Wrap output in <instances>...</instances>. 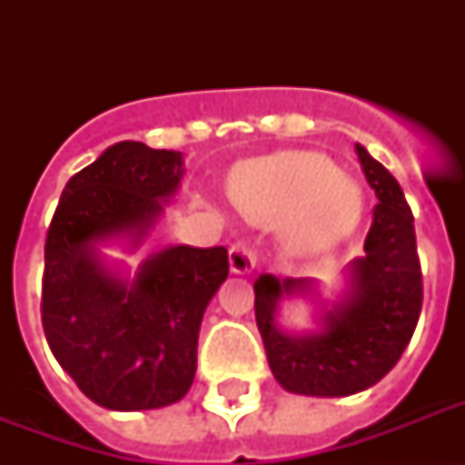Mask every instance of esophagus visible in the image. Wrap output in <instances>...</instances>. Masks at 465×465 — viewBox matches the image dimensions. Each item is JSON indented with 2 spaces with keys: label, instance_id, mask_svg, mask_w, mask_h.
Wrapping results in <instances>:
<instances>
[{
  "label": "esophagus",
  "instance_id": "obj_1",
  "mask_svg": "<svg viewBox=\"0 0 465 465\" xmlns=\"http://www.w3.org/2000/svg\"><path fill=\"white\" fill-rule=\"evenodd\" d=\"M229 265H232V272H236V275H251L255 270L253 246L246 243V241H236L229 248Z\"/></svg>",
  "mask_w": 465,
  "mask_h": 465
}]
</instances>
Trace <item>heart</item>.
Returning <instances> with one entry per match:
<instances>
[{
    "label": "heart",
    "instance_id": "1",
    "mask_svg": "<svg viewBox=\"0 0 465 465\" xmlns=\"http://www.w3.org/2000/svg\"><path fill=\"white\" fill-rule=\"evenodd\" d=\"M232 197L248 219L275 224L284 219V241L299 253L335 246L361 217L360 185L338 173L328 156L292 152L241 168Z\"/></svg>",
    "mask_w": 465,
    "mask_h": 465
}]
</instances>
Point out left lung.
<instances>
[{"instance_id": "8db88e82", "label": "left lung", "mask_w": 465, "mask_h": 465, "mask_svg": "<svg viewBox=\"0 0 465 465\" xmlns=\"http://www.w3.org/2000/svg\"><path fill=\"white\" fill-rule=\"evenodd\" d=\"M361 171L379 204L364 239V255L350 262V292L325 311L323 328L290 335L277 328L284 294L309 290V280H255V323L280 386L302 396H352L396 367L422 309V270L412 212L398 181L357 144Z\"/></svg>"}]
</instances>
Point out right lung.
<instances>
[{"label":"right lung","instance_id":"add662e5","mask_svg":"<svg viewBox=\"0 0 465 465\" xmlns=\"http://www.w3.org/2000/svg\"><path fill=\"white\" fill-rule=\"evenodd\" d=\"M181 178V152L118 142L69 178L47 229V345L84 396L108 411H152L188 393L203 313L229 275L224 246H168L133 282L104 265L98 243L130 236L140 246Z\"/></svg>","mask_w":465,"mask_h":465}]
</instances>
